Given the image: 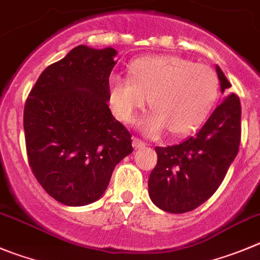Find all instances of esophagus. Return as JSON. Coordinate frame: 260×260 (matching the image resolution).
<instances>
[{
	"instance_id": "esophagus-1",
	"label": "esophagus",
	"mask_w": 260,
	"mask_h": 260,
	"mask_svg": "<svg viewBox=\"0 0 260 260\" xmlns=\"http://www.w3.org/2000/svg\"><path fill=\"white\" fill-rule=\"evenodd\" d=\"M133 147H134L135 149H142V148L145 147V143L142 142L140 139H138V138H133Z\"/></svg>"
}]
</instances>
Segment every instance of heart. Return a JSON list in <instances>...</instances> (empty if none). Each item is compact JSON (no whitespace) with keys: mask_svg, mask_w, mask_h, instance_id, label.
<instances>
[{"mask_svg":"<svg viewBox=\"0 0 260 260\" xmlns=\"http://www.w3.org/2000/svg\"><path fill=\"white\" fill-rule=\"evenodd\" d=\"M130 79L110 80V102L120 120L132 122L149 100L153 111L140 122L144 134L158 137L169 128L172 135L194 132L208 117L218 95V79L211 68L179 56L137 60Z\"/></svg>","mask_w":260,"mask_h":260,"instance_id":"obj_1","label":"heart"}]
</instances>
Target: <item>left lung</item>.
Instances as JSON below:
<instances>
[{
    "mask_svg": "<svg viewBox=\"0 0 260 260\" xmlns=\"http://www.w3.org/2000/svg\"><path fill=\"white\" fill-rule=\"evenodd\" d=\"M221 91L231 86L216 65ZM241 138V106L229 93L192 137L169 147H155L158 162L148 180L149 198L158 208L185 213L216 192L236 158Z\"/></svg>",
    "mask_w": 260,
    "mask_h": 260,
    "instance_id": "obj_1",
    "label": "left lung"
}]
</instances>
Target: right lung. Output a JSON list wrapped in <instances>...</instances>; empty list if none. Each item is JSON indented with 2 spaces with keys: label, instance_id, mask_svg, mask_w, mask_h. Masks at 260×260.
I'll use <instances>...</instances> for the list:
<instances>
[{
  "label": "right lung",
  "instance_id": "right-lung-1",
  "mask_svg": "<svg viewBox=\"0 0 260 260\" xmlns=\"http://www.w3.org/2000/svg\"><path fill=\"white\" fill-rule=\"evenodd\" d=\"M116 54L112 47H75L41 74L26 100L29 165L42 187L65 206L97 202L116 165L133 152L132 134L107 105Z\"/></svg>",
  "mask_w": 260,
  "mask_h": 260
}]
</instances>
